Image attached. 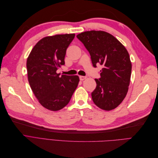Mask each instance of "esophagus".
<instances>
[{"mask_svg":"<svg viewBox=\"0 0 158 158\" xmlns=\"http://www.w3.org/2000/svg\"><path fill=\"white\" fill-rule=\"evenodd\" d=\"M79 78H80V80H85V78H86V77H85V76H80Z\"/></svg>","mask_w":158,"mask_h":158,"instance_id":"34e87169","label":"esophagus"}]
</instances>
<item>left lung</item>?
<instances>
[{
    "label": "left lung",
    "mask_w": 158,
    "mask_h": 158,
    "mask_svg": "<svg viewBox=\"0 0 158 158\" xmlns=\"http://www.w3.org/2000/svg\"><path fill=\"white\" fill-rule=\"evenodd\" d=\"M89 52L94 67L100 64V77L95 79L96 88L92 93L94 103L110 111L126 97L130 84L132 64L128 52L121 43L103 31H88L76 35Z\"/></svg>",
    "instance_id": "obj_1"
}]
</instances>
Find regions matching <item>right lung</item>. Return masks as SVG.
Returning <instances> with one entry per match:
<instances>
[{
	"label": "right lung",
	"mask_w": 158,
	"mask_h": 158,
	"mask_svg": "<svg viewBox=\"0 0 158 158\" xmlns=\"http://www.w3.org/2000/svg\"><path fill=\"white\" fill-rule=\"evenodd\" d=\"M74 33L43 38L33 47L27 59L28 82L42 106L51 111L64 107L78 86V76L62 75L56 70L64 64L66 51Z\"/></svg>",
	"instance_id": "obj_1"
}]
</instances>
